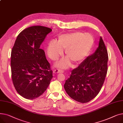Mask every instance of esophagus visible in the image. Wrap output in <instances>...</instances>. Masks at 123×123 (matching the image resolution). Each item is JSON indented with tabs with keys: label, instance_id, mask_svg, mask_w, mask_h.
<instances>
[{
	"label": "esophagus",
	"instance_id": "34e87169",
	"mask_svg": "<svg viewBox=\"0 0 123 123\" xmlns=\"http://www.w3.org/2000/svg\"><path fill=\"white\" fill-rule=\"evenodd\" d=\"M63 70H60V69H55L53 71V73L54 74H56V73H63Z\"/></svg>",
	"mask_w": 123,
	"mask_h": 123
}]
</instances>
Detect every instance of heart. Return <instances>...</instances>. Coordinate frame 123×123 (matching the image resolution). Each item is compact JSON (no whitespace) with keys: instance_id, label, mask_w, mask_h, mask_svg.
Masks as SVG:
<instances>
[{"instance_id":"obj_1","label":"heart","mask_w":123,"mask_h":123,"mask_svg":"<svg viewBox=\"0 0 123 123\" xmlns=\"http://www.w3.org/2000/svg\"><path fill=\"white\" fill-rule=\"evenodd\" d=\"M94 42L93 36L90 33L74 32L64 34L58 37L57 44L54 42L49 44L47 54L51 59L55 60L62 55L63 50H65L66 56L74 64H78L88 56ZM68 60L66 59L58 62L55 66L63 69L68 68L71 64Z\"/></svg>"}]
</instances>
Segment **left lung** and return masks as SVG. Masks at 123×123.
<instances>
[{"label":"left lung","instance_id":"8db88e82","mask_svg":"<svg viewBox=\"0 0 123 123\" xmlns=\"http://www.w3.org/2000/svg\"><path fill=\"white\" fill-rule=\"evenodd\" d=\"M107 50L100 37L99 46L94 53L71 71L64 85L67 94L73 100L87 103L98 94L107 72Z\"/></svg>","mask_w":123,"mask_h":123}]
</instances>
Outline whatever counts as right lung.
<instances>
[{
	"instance_id": "obj_1",
	"label": "right lung",
	"mask_w": 123,
	"mask_h": 123,
	"mask_svg": "<svg viewBox=\"0 0 123 123\" xmlns=\"http://www.w3.org/2000/svg\"><path fill=\"white\" fill-rule=\"evenodd\" d=\"M52 29L34 26L17 36L11 53L12 80L17 93L32 100L42 95L53 78L52 71L40 45Z\"/></svg>"
}]
</instances>
